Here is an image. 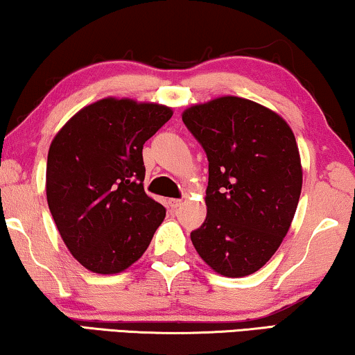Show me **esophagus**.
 Instances as JSON below:
<instances>
[{
    "label": "esophagus",
    "mask_w": 355,
    "mask_h": 355,
    "mask_svg": "<svg viewBox=\"0 0 355 355\" xmlns=\"http://www.w3.org/2000/svg\"><path fill=\"white\" fill-rule=\"evenodd\" d=\"M169 207H171V210H176L178 207H181V203H182V200L181 198H169Z\"/></svg>",
    "instance_id": "1"
}]
</instances>
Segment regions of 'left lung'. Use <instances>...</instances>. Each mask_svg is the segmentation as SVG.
I'll use <instances>...</instances> for the list:
<instances>
[{
  "label": "left lung",
  "instance_id": "1",
  "mask_svg": "<svg viewBox=\"0 0 355 355\" xmlns=\"http://www.w3.org/2000/svg\"><path fill=\"white\" fill-rule=\"evenodd\" d=\"M182 121L208 159L207 218L191 232L192 244L216 273H255L278 250L299 203L302 168L293 130L239 96L191 106Z\"/></svg>",
  "mask_w": 355,
  "mask_h": 355
}]
</instances>
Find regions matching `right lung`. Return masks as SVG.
<instances>
[{"label":"right lung","instance_id":"add662e5","mask_svg":"<svg viewBox=\"0 0 355 355\" xmlns=\"http://www.w3.org/2000/svg\"><path fill=\"white\" fill-rule=\"evenodd\" d=\"M171 108L105 98L67 121L50 145L46 200L58 231L87 270L113 275L137 261L166 208L144 191V144Z\"/></svg>","mask_w":355,"mask_h":355}]
</instances>
